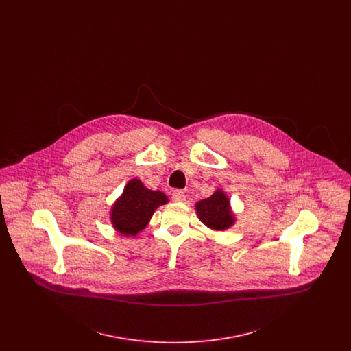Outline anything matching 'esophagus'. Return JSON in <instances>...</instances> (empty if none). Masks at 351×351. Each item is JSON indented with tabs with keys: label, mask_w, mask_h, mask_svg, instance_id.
<instances>
[{
	"label": "esophagus",
	"mask_w": 351,
	"mask_h": 351,
	"mask_svg": "<svg viewBox=\"0 0 351 351\" xmlns=\"http://www.w3.org/2000/svg\"><path fill=\"white\" fill-rule=\"evenodd\" d=\"M172 200L175 202H183V201H185V193L182 189H175L172 192Z\"/></svg>",
	"instance_id": "1"
}]
</instances>
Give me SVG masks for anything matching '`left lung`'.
<instances>
[{"instance_id":"8db88e82","label":"left lung","mask_w":351,"mask_h":351,"mask_svg":"<svg viewBox=\"0 0 351 351\" xmlns=\"http://www.w3.org/2000/svg\"><path fill=\"white\" fill-rule=\"evenodd\" d=\"M196 212L201 222L213 230H225L235 221L230 210V201L218 189L210 197L196 204Z\"/></svg>"}]
</instances>
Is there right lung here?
<instances>
[{"label":"right lung","mask_w":351,"mask_h":351,"mask_svg":"<svg viewBox=\"0 0 351 351\" xmlns=\"http://www.w3.org/2000/svg\"><path fill=\"white\" fill-rule=\"evenodd\" d=\"M160 191H151L138 179L130 180L112 209V223L123 235H136L143 230L155 209L167 202Z\"/></svg>","instance_id":"1"}]
</instances>
